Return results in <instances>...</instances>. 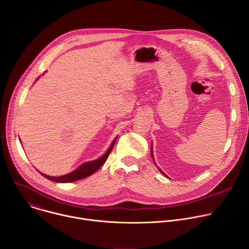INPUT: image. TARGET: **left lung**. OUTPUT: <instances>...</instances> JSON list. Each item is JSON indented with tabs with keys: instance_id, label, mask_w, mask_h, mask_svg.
<instances>
[{
	"instance_id": "8db88e82",
	"label": "left lung",
	"mask_w": 249,
	"mask_h": 249,
	"mask_svg": "<svg viewBox=\"0 0 249 249\" xmlns=\"http://www.w3.org/2000/svg\"><path fill=\"white\" fill-rule=\"evenodd\" d=\"M151 155H152V157H153V160H154V156H153V150H152V152H151ZM159 170H160V171L162 174H164V173L162 172V170H161V169H160V168H159ZM164 175H165V174H164Z\"/></svg>"
}]
</instances>
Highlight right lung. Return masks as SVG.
<instances>
[{
	"label": "right lung",
	"instance_id": "right-lung-1",
	"mask_svg": "<svg viewBox=\"0 0 249 249\" xmlns=\"http://www.w3.org/2000/svg\"><path fill=\"white\" fill-rule=\"evenodd\" d=\"M117 139V138H116ZM116 139L113 141L112 145L110 146V148L108 149V151L106 152L101 158L95 160H92V161H89V162H86V163H83L81 164L76 170H74L73 172L71 173H68L66 175H63V176H59V177H55V176H49V175H46L44 173H41L42 176H44L45 178L49 179V180H52V181H55V182H73V181H76V180H80V179H83L85 178V177H88L89 175H91L92 173H94L97 169L100 168V166L106 161V160H107L108 156L110 155L113 147H114V144L116 142Z\"/></svg>",
	"mask_w": 249,
	"mask_h": 249
}]
</instances>
